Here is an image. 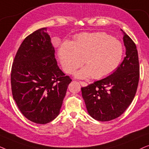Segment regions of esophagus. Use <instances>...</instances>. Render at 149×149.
Instances as JSON below:
<instances>
[{"label":"esophagus","instance_id":"1","mask_svg":"<svg viewBox=\"0 0 149 149\" xmlns=\"http://www.w3.org/2000/svg\"><path fill=\"white\" fill-rule=\"evenodd\" d=\"M79 83H80V84L82 85V86H83V87H85V86H87V83L83 82V81H79Z\"/></svg>","mask_w":149,"mask_h":149}]
</instances>
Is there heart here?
I'll return each mask as SVG.
<instances>
[{"mask_svg":"<svg viewBox=\"0 0 149 149\" xmlns=\"http://www.w3.org/2000/svg\"><path fill=\"white\" fill-rule=\"evenodd\" d=\"M58 55L65 72L71 74L83 64L86 66L75 73L79 79L92 76L101 79L113 72L123 56L121 42L105 32L79 34L72 42L66 41L58 49Z\"/></svg>","mask_w":149,"mask_h":149,"instance_id":"heart-1","label":"heart"}]
</instances>
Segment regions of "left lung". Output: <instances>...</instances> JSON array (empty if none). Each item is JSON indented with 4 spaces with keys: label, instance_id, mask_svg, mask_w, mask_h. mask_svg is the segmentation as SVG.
<instances>
[{
    "label": "left lung",
    "instance_id": "obj_1",
    "mask_svg": "<svg viewBox=\"0 0 149 149\" xmlns=\"http://www.w3.org/2000/svg\"><path fill=\"white\" fill-rule=\"evenodd\" d=\"M125 57L109 76L81 87L89 115L100 121H109L121 115L132 103L138 88L140 66L136 46L121 30Z\"/></svg>",
    "mask_w": 149,
    "mask_h": 149
}]
</instances>
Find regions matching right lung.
<instances>
[{
  "label": "right lung",
  "mask_w": 149,
  "mask_h": 149,
  "mask_svg": "<svg viewBox=\"0 0 149 149\" xmlns=\"http://www.w3.org/2000/svg\"><path fill=\"white\" fill-rule=\"evenodd\" d=\"M72 80L60 70L47 28L28 36L12 65V94L28 120L46 124L58 117Z\"/></svg>",
  "instance_id": "add662e5"
}]
</instances>
